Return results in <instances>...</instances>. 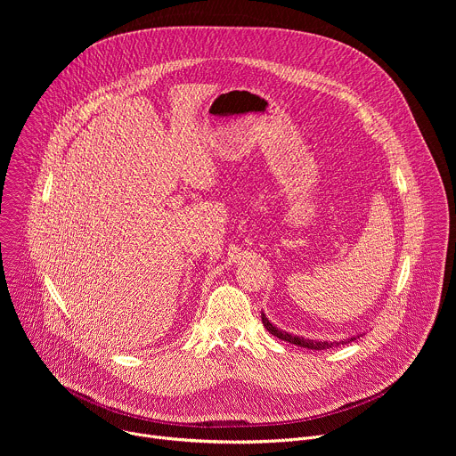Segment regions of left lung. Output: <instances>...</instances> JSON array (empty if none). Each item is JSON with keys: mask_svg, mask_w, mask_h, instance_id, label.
Listing matches in <instances>:
<instances>
[{"mask_svg": "<svg viewBox=\"0 0 456 456\" xmlns=\"http://www.w3.org/2000/svg\"><path fill=\"white\" fill-rule=\"evenodd\" d=\"M262 321H264V327L273 334L276 336L278 339L281 341H287V343H292V345H297V346H303V348H308V350H327V348H334V346H339V345H346L350 341H355L357 338H350V339H341V341H312V339H305V338H299V336H292L285 330H280L278 327H274V324L265 317V314H262Z\"/></svg>", "mask_w": 456, "mask_h": 456, "instance_id": "left-lung-1", "label": "left lung"}]
</instances>
